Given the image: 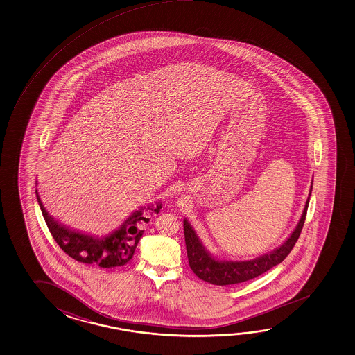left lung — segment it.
I'll return each instance as SVG.
<instances>
[{
    "label": "left lung",
    "mask_w": 355,
    "mask_h": 355,
    "mask_svg": "<svg viewBox=\"0 0 355 355\" xmlns=\"http://www.w3.org/2000/svg\"><path fill=\"white\" fill-rule=\"evenodd\" d=\"M311 189L313 187H310L309 198L305 202L303 215L299 220L294 232H291V236L284 241L283 245L252 260H245V261L229 260L227 261V260L214 258L213 255L205 249V246L202 245L200 239L193 230L191 224L187 219H184L187 259L193 274L200 277L201 280L214 285H232V284L244 283L248 280H252L254 277L264 274L265 271L269 270L272 266L280 264L284 259L289 255V252L295 245L299 235L302 232L305 216H306V210L309 207Z\"/></svg>",
    "instance_id": "obj_1"
}]
</instances>
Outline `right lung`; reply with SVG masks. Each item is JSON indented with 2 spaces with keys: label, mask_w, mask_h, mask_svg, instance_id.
Instances as JSON below:
<instances>
[{
  "label": "right lung",
  "mask_w": 355,
  "mask_h": 355,
  "mask_svg": "<svg viewBox=\"0 0 355 355\" xmlns=\"http://www.w3.org/2000/svg\"><path fill=\"white\" fill-rule=\"evenodd\" d=\"M37 202L44 215L52 238L69 257L85 264L97 265L100 268H116L129 263L134 257L136 246L142 236V226L148 223L150 214H159L160 201L155 205L140 207L123 221V225L105 238H97L84 232H75L61 225L47 213L36 190Z\"/></svg>",
  "instance_id": "right-lung-1"
}]
</instances>
